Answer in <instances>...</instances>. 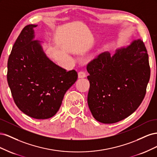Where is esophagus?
I'll return each instance as SVG.
<instances>
[{
  "label": "esophagus",
  "mask_w": 157,
  "mask_h": 157,
  "mask_svg": "<svg viewBox=\"0 0 157 157\" xmlns=\"http://www.w3.org/2000/svg\"><path fill=\"white\" fill-rule=\"evenodd\" d=\"M78 78H84L86 77V73L84 71H80V72L78 73Z\"/></svg>",
  "instance_id": "34e87169"
}]
</instances>
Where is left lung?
<instances>
[{"label": "left lung", "mask_w": 157, "mask_h": 157, "mask_svg": "<svg viewBox=\"0 0 157 157\" xmlns=\"http://www.w3.org/2000/svg\"><path fill=\"white\" fill-rule=\"evenodd\" d=\"M88 104L94 118L104 124L119 122L134 113L144 100L150 78L144 42L136 40L126 48L98 56L88 63Z\"/></svg>", "instance_id": "1"}]
</instances>
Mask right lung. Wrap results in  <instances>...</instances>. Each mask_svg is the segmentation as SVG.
Wrapping results in <instances>:
<instances>
[{"label":"right lung","mask_w":157,"mask_h":157,"mask_svg":"<svg viewBox=\"0 0 157 157\" xmlns=\"http://www.w3.org/2000/svg\"><path fill=\"white\" fill-rule=\"evenodd\" d=\"M36 26H25L16 39L8 60L7 80L20 111L36 119H46L58 111L78 74L47 58L40 42L33 40Z\"/></svg>","instance_id":"1"}]
</instances>
